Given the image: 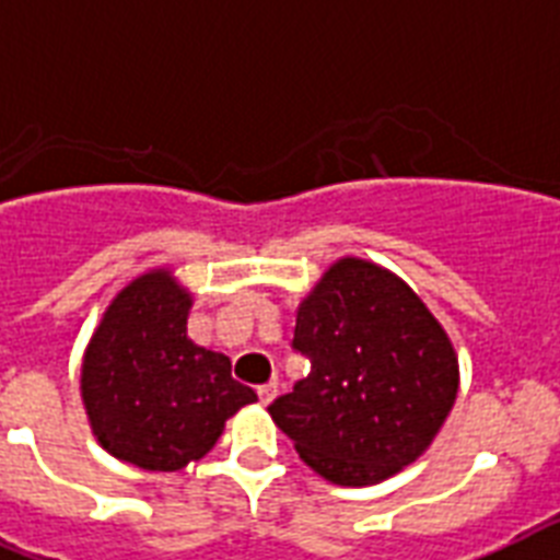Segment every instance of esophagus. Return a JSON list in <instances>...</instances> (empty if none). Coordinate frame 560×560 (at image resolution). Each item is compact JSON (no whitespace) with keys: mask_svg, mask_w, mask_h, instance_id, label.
Instances as JSON below:
<instances>
[{"mask_svg":"<svg viewBox=\"0 0 560 560\" xmlns=\"http://www.w3.org/2000/svg\"><path fill=\"white\" fill-rule=\"evenodd\" d=\"M276 390H279V385H276V383L258 385V399H261V406H270L272 397H276Z\"/></svg>","mask_w":560,"mask_h":560,"instance_id":"1","label":"esophagus"}]
</instances>
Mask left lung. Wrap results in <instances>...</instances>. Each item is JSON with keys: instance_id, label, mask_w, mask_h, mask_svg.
<instances>
[{"instance_id": "obj_1", "label": "left lung", "mask_w": 560, "mask_h": 560, "mask_svg": "<svg viewBox=\"0 0 560 560\" xmlns=\"http://www.w3.org/2000/svg\"><path fill=\"white\" fill-rule=\"evenodd\" d=\"M311 374L267 408L313 471L339 486L397 475L431 445L457 397L440 322L394 272L342 258L295 313Z\"/></svg>"}]
</instances>
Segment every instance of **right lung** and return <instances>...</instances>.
Instances as JSON below:
<instances>
[{"label":"right lung","mask_w":560,"mask_h":560,"mask_svg":"<svg viewBox=\"0 0 560 560\" xmlns=\"http://www.w3.org/2000/svg\"><path fill=\"white\" fill-rule=\"evenodd\" d=\"M189 293L166 270L135 279L108 304L83 359V402L100 445L147 471L201 460L224 422L256 402L224 353L186 336Z\"/></svg>","instance_id":"right-lung-1"}]
</instances>
